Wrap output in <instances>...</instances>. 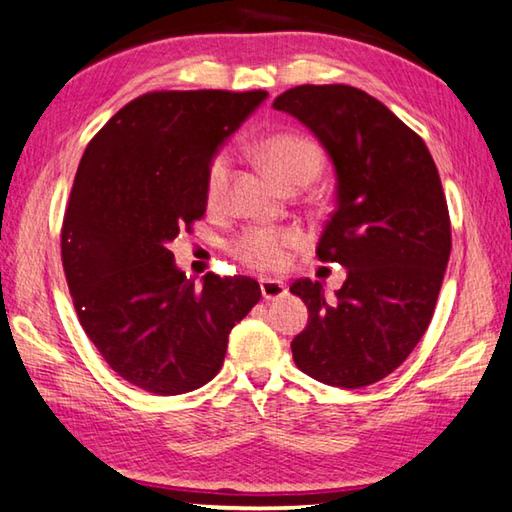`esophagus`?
I'll return each mask as SVG.
<instances>
[{
  "label": "esophagus",
  "mask_w": 512,
  "mask_h": 512,
  "mask_svg": "<svg viewBox=\"0 0 512 512\" xmlns=\"http://www.w3.org/2000/svg\"><path fill=\"white\" fill-rule=\"evenodd\" d=\"M259 289H262L264 300H277L287 296V284L280 280H271V277H262L259 280Z\"/></svg>",
  "instance_id": "1"
}]
</instances>
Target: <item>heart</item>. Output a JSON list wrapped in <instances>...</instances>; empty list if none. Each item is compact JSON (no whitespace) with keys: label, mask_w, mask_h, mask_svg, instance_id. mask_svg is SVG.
I'll list each match as a JSON object with an SVG mask.
<instances>
[{"label":"heart","mask_w":512,"mask_h":512,"mask_svg":"<svg viewBox=\"0 0 512 512\" xmlns=\"http://www.w3.org/2000/svg\"><path fill=\"white\" fill-rule=\"evenodd\" d=\"M259 158L266 164V169L273 173V178L282 187H307L311 180H316L323 167V153L318 144L309 137L296 133H280L268 137L259 146ZM232 173V158L228 153L214 155V160L207 167L205 176V201L210 207H219L228 194ZM302 244V235L293 228H248L230 244V253L239 262H244L257 271H280L287 266L289 253Z\"/></svg>","instance_id":"obj_1"}]
</instances>
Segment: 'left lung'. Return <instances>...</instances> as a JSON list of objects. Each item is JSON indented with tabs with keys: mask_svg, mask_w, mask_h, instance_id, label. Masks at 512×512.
Masks as SVG:
<instances>
[{
	"mask_svg": "<svg viewBox=\"0 0 512 512\" xmlns=\"http://www.w3.org/2000/svg\"><path fill=\"white\" fill-rule=\"evenodd\" d=\"M323 144L336 171V207L320 262L348 268L334 300L296 280L309 323L291 352L305 375L361 388L384 379L427 332L452 250V225L427 144L384 103L350 85H298L273 101Z\"/></svg>",
	"mask_w": 512,
	"mask_h": 512,
	"instance_id": "obj_1",
	"label": "left lung"
}]
</instances>
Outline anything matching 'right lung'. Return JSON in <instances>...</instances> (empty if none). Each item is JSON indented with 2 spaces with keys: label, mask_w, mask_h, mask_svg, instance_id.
Wrapping results in <instances>:
<instances>
[{
  "label": "right lung",
  "mask_w": 512,
  "mask_h": 512,
  "mask_svg": "<svg viewBox=\"0 0 512 512\" xmlns=\"http://www.w3.org/2000/svg\"><path fill=\"white\" fill-rule=\"evenodd\" d=\"M268 94L149 92L85 149L60 250L81 325L121 379L155 395L207 384L230 329L262 291L253 277L180 271L169 244L205 214V176L223 142Z\"/></svg>",
  "instance_id": "obj_1"
}]
</instances>
